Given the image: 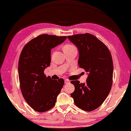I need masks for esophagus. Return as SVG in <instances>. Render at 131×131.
Wrapping results in <instances>:
<instances>
[{
	"instance_id": "esophagus-1",
	"label": "esophagus",
	"mask_w": 131,
	"mask_h": 131,
	"mask_svg": "<svg viewBox=\"0 0 131 131\" xmlns=\"http://www.w3.org/2000/svg\"><path fill=\"white\" fill-rule=\"evenodd\" d=\"M64 82H65V84H69L70 81L69 80H68V79H65Z\"/></svg>"
}]
</instances>
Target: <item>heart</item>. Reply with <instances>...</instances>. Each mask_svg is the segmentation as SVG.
Instances as JSON below:
<instances>
[{
	"instance_id": "b5f03b06",
	"label": "heart",
	"mask_w": 131,
	"mask_h": 131,
	"mask_svg": "<svg viewBox=\"0 0 131 131\" xmlns=\"http://www.w3.org/2000/svg\"><path fill=\"white\" fill-rule=\"evenodd\" d=\"M74 47H75L74 46H73L72 45L67 44L64 47H63V50H68V49H72V48H74Z\"/></svg>"
}]
</instances>
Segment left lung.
<instances>
[{
  "instance_id": "left-lung-1",
  "label": "left lung",
  "mask_w": 131,
  "mask_h": 131,
  "mask_svg": "<svg viewBox=\"0 0 131 131\" xmlns=\"http://www.w3.org/2000/svg\"><path fill=\"white\" fill-rule=\"evenodd\" d=\"M79 50L78 65L88 73L85 83L72 81L75 90L70 96L79 108L91 112L100 107L111 90L113 63L112 55L103 42L89 33L68 36Z\"/></svg>"
}]
</instances>
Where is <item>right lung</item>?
I'll use <instances>...</instances> for the list:
<instances>
[{"mask_svg":"<svg viewBox=\"0 0 131 131\" xmlns=\"http://www.w3.org/2000/svg\"><path fill=\"white\" fill-rule=\"evenodd\" d=\"M67 37L42 34L24 46L18 61L20 88L31 108L44 112L52 108L64 85V80L46 77L44 70L50 65L51 50L64 42Z\"/></svg>","mask_w":131,"mask_h":131,"instance_id":"right-lung-1","label":"right lung"}]
</instances>
